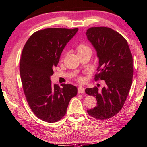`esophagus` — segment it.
Listing matches in <instances>:
<instances>
[{"instance_id":"obj_1","label":"esophagus","mask_w":147,"mask_h":147,"mask_svg":"<svg viewBox=\"0 0 147 147\" xmlns=\"http://www.w3.org/2000/svg\"><path fill=\"white\" fill-rule=\"evenodd\" d=\"M84 92H85V88L82 87V86H79V87H78V93L79 94H82Z\"/></svg>"}]
</instances>
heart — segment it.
<instances>
[{
  "label": "heart",
  "instance_id": "heart-1",
  "mask_svg": "<svg viewBox=\"0 0 147 147\" xmlns=\"http://www.w3.org/2000/svg\"><path fill=\"white\" fill-rule=\"evenodd\" d=\"M88 51H91L90 48L85 44H79L78 46V47H77V51H78V53H83ZM83 79L81 78L79 79V81H80V82L83 81Z\"/></svg>",
  "mask_w": 147,
  "mask_h": 147
}]
</instances>
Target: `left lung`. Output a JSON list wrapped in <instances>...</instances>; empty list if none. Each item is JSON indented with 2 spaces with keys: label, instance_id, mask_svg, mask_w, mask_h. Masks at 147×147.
I'll return each instance as SVG.
<instances>
[{
  "label": "left lung",
  "instance_id": "left-lung-1",
  "mask_svg": "<svg viewBox=\"0 0 147 147\" xmlns=\"http://www.w3.org/2000/svg\"><path fill=\"white\" fill-rule=\"evenodd\" d=\"M86 35L99 59L94 79L104 80L105 83L102 90L96 86L85 89L87 94L97 100V105L87 113L103 121L117 114L126 102L132 83L133 59L126 39L112 28L91 27Z\"/></svg>",
  "mask_w": 147,
  "mask_h": 147
}]
</instances>
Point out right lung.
I'll list each match as a JSON object with an SVG mask.
<instances>
[{"label":"right lung","mask_w":147,"mask_h":147,"mask_svg":"<svg viewBox=\"0 0 147 147\" xmlns=\"http://www.w3.org/2000/svg\"><path fill=\"white\" fill-rule=\"evenodd\" d=\"M78 31V28H45L34 33L23 47L19 63L23 91L34 114L44 121H60L78 94L76 86L62 83L61 88L50 79L64 48Z\"/></svg>","instance_id":"right-lung-1"}]
</instances>
